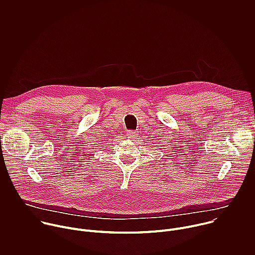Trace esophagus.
<instances>
[{
  "instance_id": "1",
  "label": "esophagus",
  "mask_w": 255,
  "mask_h": 255,
  "mask_svg": "<svg viewBox=\"0 0 255 255\" xmlns=\"http://www.w3.org/2000/svg\"><path fill=\"white\" fill-rule=\"evenodd\" d=\"M127 136H128V138H134V137H136V133H135V131H128Z\"/></svg>"
}]
</instances>
